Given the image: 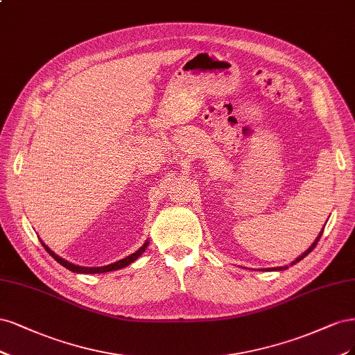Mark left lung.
<instances>
[{
  "label": "left lung",
  "instance_id": "obj_1",
  "mask_svg": "<svg viewBox=\"0 0 355 355\" xmlns=\"http://www.w3.org/2000/svg\"><path fill=\"white\" fill-rule=\"evenodd\" d=\"M323 230H324V227H323ZM323 230H322V232H320V234H318V236H317V239L314 240V243H313V245H311L310 248H308V249L305 250V252H304V254H302V255H301L300 258H296V259H295V261L292 262V264H291V266L296 264V262H300L301 259H304V258H305V257H306L308 254H310V252H311V250H313V249L315 248V245H317V242H318V240H320V237H322V234H323ZM286 268H288V267H277V268H271V270H274V271H282V270H286ZM268 271H270V268H268Z\"/></svg>",
  "mask_w": 355,
  "mask_h": 355
}]
</instances>
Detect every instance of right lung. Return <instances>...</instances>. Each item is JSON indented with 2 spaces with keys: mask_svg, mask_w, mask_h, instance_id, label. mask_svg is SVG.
<instances>
[{
  "mask_svg": "<svg viewBox=\"0 0 355 355\" xmlns=\"http://www.w3.org/2000/svg\"><path fill=\"white\" fill-rule=\"evenodd\" d=\"M42 243V246L45 248V250H47V252L57 261L59 262V264H62L64 268H67V270H71V271H73V272H83V274H96V272H107V271H113V270H119V268H123V267H127V266H130L131 262H134L137 258H139L144 250H146V248H147V245H148V242H146L139 250H137V252H134V254H131L130 257H127V258H123V259H121V261H116V262H113V264H109V266H105V267H81V266H75V264H72V262H69V261H66V259H63V258H60L59 255H55L53 250L47 246V245H44V242H41Z\"/></svg>",
  "mask_w": 355,
  "mask_h": 355,
  "instance_id": "add662e5",
  "label": "right lung"
}]
</instances>
